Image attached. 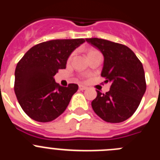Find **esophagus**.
Instances as JSON below:
<instances>
[{"label":"esophagus","mask_w":160,"mask_h":160,"mask_svg":"<svg viewBox=\"0 0 160 160\" xmlns=\"http://www.w3.org/2000/svg\"><path fill=\"white\" fill-rule=\"evenodd\" d=\"M78 88L80 90H87V87H85V86H83V85H79Z\"/></svg>","instance_id":"1"}]
</instances>
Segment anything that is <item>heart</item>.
I'll list each match as a JSON object with an SVG mask.
<instances>
[{"mask_svg":"<svg viewBox=\"0 0 160 160\" xmlns=\"http://www.w3.org/2000/svg\"><path fill=\"white\" fill-rule=\"evenodd\" d=\"M95 52H98L96 49H89L88 52H87V56H88V55H90V54H91V53H95Z\"/></svg>","mask_w":160,"mask_h":160,"instance_id":"b5f03b06","label":"heart"}]
</instances>
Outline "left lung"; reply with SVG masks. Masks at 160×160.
<instances>
[{
    "label": "left lung",
    "instance_id": "1",
    "mask_svg": "<svg viewBox=\"0 0 160 160\" xmlns=\"http://www.w3.org/2000/svg\"><path fill=\"white\" fill-rule=\"evenodd\" d=\"M103 55L101 76L111 82L110 90L91 102L94 112L107 122H123L139 106L146 91L145 73L141 62L128 46L99 38H87Z\"/></svg>",
    "mask_w": 160,
    "mask_h": 160
}]
</instances>
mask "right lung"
<instances>
[{
  "mask_svg": "<svg viewBox=\"0 0 160 160\" xmlns=\"http://www.w3.org/2000/svg\"><path fill=\"white\" fill-rule=\"evenodd\" d=\"M86 41L58 39L32 46L15 70L14 91L20 106L28 116L41 122L53 121L62 114L77 92V84L62 87L54 75L65 69L72 52Z\"/></svg>",
  "mask_w": 160,
  "mask_h": 160,
  "instance_id": "1",
  "label": "right lung"
}]
</instances>
